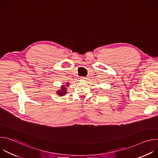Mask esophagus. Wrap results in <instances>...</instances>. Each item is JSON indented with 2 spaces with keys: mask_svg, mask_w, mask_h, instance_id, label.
<instances>
[{
  "mask_svg": "<svg viewBox=\"0 0 158 158\" xmlns=\"http://www.w3.org/2000/svg\"><path fill=\"white\" fill-rule=\"evenodd\" d=\"M80 79H81V81H85V80L86 79V77H81L80 78Z\"/></svg>",
  "mask_w": 158,
  "mask_h": 158,
  "instance_id": "esophagus-1",
  "label": "esophagus"
}]
</instances>
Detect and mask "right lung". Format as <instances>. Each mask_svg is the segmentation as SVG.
Listing matches in <instances>:
<instances>
[{
  "mask_svg": "<svg viewBox=\"0 0 158 158\" xmlns=\"http://www.w3.org/2000/svg\"><path fill=\"white\" fill-rule=\"evenodd\" d=\"M69 85V84L68 83H67V84L65 85L66 86H68ZM60 88H61L60 90H59V91H57V94H58L60 96H64L67 93V90H66V88H65V87H64V85H62V87Z\"/></svg>",
  "mask_w": 158,
  "mask_h": 158,
  "instance_id": "obj_1",
  "label": "right lung"
}]
</instances>
